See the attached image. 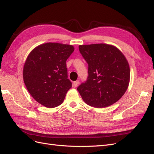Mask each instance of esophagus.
I'll list each match as a JSON object with an SVG mask.
<instances>
[{"label":"esophagus","mask_w":154,"mask_h":154,"mask_svg":"<svg viewBox=\"0 0 154 154\" xmlns=\"http://www.w3.org/2000/svg\"><path fill=\"white\" fill-rule=\"evenodd\" d=\"M79 83H80V82H79V80H76V81H75V82H73V87H76L78 85Z\"/></svg>","instance_id":"esophagus-1"}]
</instances>
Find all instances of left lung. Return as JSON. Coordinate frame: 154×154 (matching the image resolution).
Instances as JSON below:
<instances>
[{
	"label": "left lung",
	"instance_id": "8db88e82",
	"mask_svg": "<svg viewBox=\"0 0 154 154\" xmlns=\"http://www.w3.org/2000/svg\"><path fill=\"white\" fill-rule=\"evenodd\" d=\"M79 51L88 63L87 80L77 88L83 100L96 108L118 101L130 81L129 65L123 53L105 44L79 45Z\"/></svg>",
	"mask_w": 154,
	"mask_h": 154
}]
</instances>
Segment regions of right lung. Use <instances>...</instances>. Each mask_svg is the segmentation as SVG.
<instances>
[{
	"label": "right lung",
	"instance_id": "obj_1",
	"mask_svg": "<svg viewBox=\"0 0 154 154\" xmlns=\"http://www.w3.org/2000/svg\"><path fill=\"white\" fill-rule=\"evenodd\" d=\"M74 50L71 45L50 42L38 45L29 53L23 78L27 91L38 103L48 108L63 103L72 87L66 61Z\"/></svg>",
	"mask_w": 154,
	"mask_h": 154
}]
</instances>
